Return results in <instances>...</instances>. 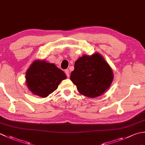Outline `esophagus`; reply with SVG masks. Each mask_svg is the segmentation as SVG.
<instances>
[{
	"instance_id": "obj_1",
	"label": "esophagus",
	"mask_w": 145,
	"mask_h": 145,
	"mask_svg": "<svg viewBox=\"0 0 145 145\" xmlns=\"http://www.w3.org/2000/svg\"><path fill=\"white\" fill-rule=\"evenodd\" d=\"M65 74H66L67 77H69V76H70V72H69V70L67 69V70H65Z\"/></svg>"
}]
</instances>
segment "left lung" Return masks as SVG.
<instances>
[{
  "mask_svg": "<svg viewBox=\"0 0 145 145\" xmlns=\"http://www.w3.org/2000/svg\"><path fill=\"white\" fill-rule=\"evenodd\" d=\"M70 80L81 95L90 98L101 96L113 80V72L102 55H84L75 61Z\"/></svg>",
  "mask_w": 145,
  "mask_h": 145,
  "instance_id": "left-lung-1",
  "label": "left lung"
}]
</instances>
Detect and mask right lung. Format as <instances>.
I'll use <instances>...</instances> for the list:
<instances>
[{
  "label": "right lung",
  "instance_id": "right-lung-1",
  "mask_svg": "<svg viewBox=\"0 0 145 145\" xmlns=\"http://www.w3.org/2000/svg\"><path fill=\"white\" fill-rule=\"evenodd\" d=\"M25 78L29 90L33 95L45 98L57 90L67 76L54 63L37 60L27 70Z\"/></svg>",
  "mask_w": 145,
  "mask_h": 145
}]
</instances>
